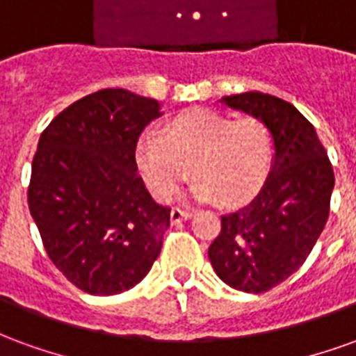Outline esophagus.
I'll use <instances>...</instances> for the list:
<instances>
[{
  "label": "esophagus",
  "instance_id": "1",
  "mask_svg": "<svg viewBox=\"0 0 356 356\" xmlns=\"http://www.w3.org/2000/svg\"><path fill=\"white\" fill-rule=\"evenodd\" d=\"M171 223H179L183 219H188L191 217V211L188 209H181V208H173L171 209Z\"/></svg>",
  "mask_w": 356,
  "mask_h": 356
}]
</instances>
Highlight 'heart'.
Returning <instances> with one entry per match:
<instances>
[{
	"mask_svg": "<svg viewBox=\"0 0 356 356\" xmlns=\"http://www.w3.org/2000/svg\"><path fill=\"white\" fill-rule=\"evenodd\" d=\"M275 158L273 133L259 118L232 120L211 110H186L163 127L162 139L143 135L137 165L158 200H171L193 173V193L223 206L250 200Z\"/></svg>",
	"mask_w": 356,
	"mask_h": 356,
	"instance_id": "b5f03b06",
	"label": "heart"
}]
</instances>
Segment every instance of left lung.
Wrapping results in <instances>:
<instances>
[{
    "label": "left lung",
    "mask_w": 356,
    "mask_h": 356,
    "mask_svg": "<svg viewBox=\"0 0 356 356\" xmlns=\"http://www.w3.org/2000/svg\"><path fill=\"white\" fill-rule=\"evenodd\" d=\"M223 102L267 124L275 162L254 200L221 216L208 255L225 284L263 293L305 263L328 221L336 179L313 124L290 102L257 91Z\"/></svg>",
    "instance_id": "1"
}]
</instances>
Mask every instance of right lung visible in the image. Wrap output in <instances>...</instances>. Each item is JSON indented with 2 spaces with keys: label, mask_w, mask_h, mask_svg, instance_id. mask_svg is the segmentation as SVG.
Masks as SVG:
<instances>
[{
  "label": "right lung",
  "mask_w": 356,
  "mask_h": 356,
  "mask_svg": "<svg viewBox=\"0 0 356 356\" xmlns=\"http://www.w3.org/2000/svg\"><path fill=\"white\" fill-rule=\"evenodd\" d=\"M158 116L154 99L101 89L53 118L38 143L28 208L51 261L91 296L133 288L162 250L171 209L150 198L135 160Z\"/></svg>",
  "instance_id": "1"
}]
</instances>
